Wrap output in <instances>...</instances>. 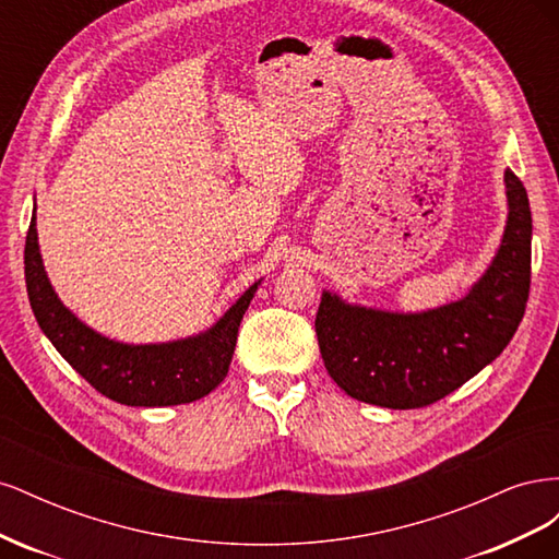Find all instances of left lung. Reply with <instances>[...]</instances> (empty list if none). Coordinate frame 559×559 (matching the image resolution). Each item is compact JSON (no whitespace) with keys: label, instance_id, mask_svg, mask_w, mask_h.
<instances>
[{"label":"left lung","instance_id":"obj_1","mask_svg":"<svg viewBox=\"0 0 559 559\" xmlns=\"http://www.w3.org/2000/svg\"><path fill=\"white\" fill-rule=\"evenodd\" d=\"M503 183L509 216L501 245L460 300L394 312L347 302L329 289L321 294L319 352L347 396L394 411L425 408L478 376L511 343L530 296L532 212L511 170Z\"/></svg>","mask_w":559,"mask_h":559}]
</instances>
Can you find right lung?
<instances>
[{
	"label": "right lung",
	"instance_id": "1",
	"mask_svg": "<svg viewBox=\"0 0 559 559\" xmlns=\"http://www.w3.org/2000/svg\"><path fill=\"white\" fill-rule=\"evenodd\" d=\"M37 212V207H35ZM25 240V282L32 312L44 335L62 354L76 373L88 380L99 394L123 405L160 408V405L191 403L207 396L222 384L238 343L242 314L259 289H249L218 317L214 324L189 337L167 343H121L97 333L64 306L50 284L39 251L37 214Z\"/></svg>",
	"mask_w": 559,
	"mask_h": 559
}]
</instances>
